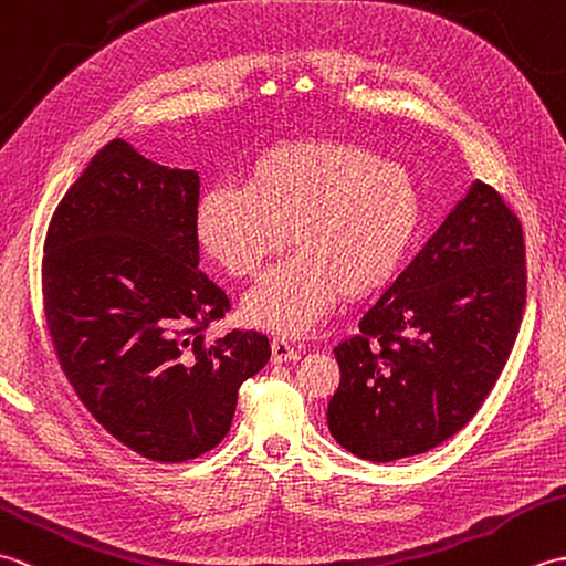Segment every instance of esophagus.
Returning <instances> with one entry per match:
<instances>
[{"mask_svg": "<svg viewBox=\"0 0 566 566\" xmlns=\"http://www.w3.org/2000/svg\"><path fill=\"white\" fill-rule=\"evenodd\" d=\"M298 359V350L292 347L286 340L274 338L272 340V363L280 365V363H296Z\"/></svg>", "mask_w": 566, "mask_h": 566, "instance_id": "esophagus-1", "label": "esophagus"}]
</instances>
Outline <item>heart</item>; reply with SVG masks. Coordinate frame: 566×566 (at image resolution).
Returning a JSON list of instances; mask_svg holds the SVG:
<instances>
[{
    "mask_svg": "<svg viewBox=\"0 0 566 566\" xmlns=\"http://www.w3.org/2000/svg\"><path fill=\"white\" fill-rule=\"evenodd\" d=\"M420 226V195L401 165L347 140L306 138L264 150L245 185L209 187L195 233L211 260L250 280L290 243L294 255L262 276L243 316L276 335H304L338 296L365 298L399 272Z\"/></svg>",
    "mask_w": 566,
    "mask_h": 566,
    "instance_id": "heart-1",
    "label": "heart"
}]
</instances>
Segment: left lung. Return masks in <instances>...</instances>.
I'll list each match as a JSON object with an SVG mask.
<instances>
[{"label":"left lung","mask_w":566,"mask_h":566,"mask_svg":"<svg viewBox=\"0 0 566 566\" xmlns=\"http://www.w3.org/2000/svg\"><path fill=\"white\" fill-rule=\"evenodd\" d=\"M523 226L474 182L413 262L335 347L328 428L369 462L423 454L462 430L513 350L525 308Z\"/></svg>","instance_id":"left-lung-1"}]
</instances>
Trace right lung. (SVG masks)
Segmentation results:
<instances>
[{"label":"right lung","instance_id":"right-lung-1","mask_svg":"<svg viewBox=\"0 0 566 566\" xmlns=\"http://www.w3.org/2000/svg\"><path fill=\"white\" fill-rule=\"evenodd\" d=\"M199 175L116 138L67 189L43 245L57 363L106 432L153 462L213 450L238 389L268 365V335L203 328L231 308L199 270Z\"/></svg>","mask_w":566,"mask_h":566}]
</instances>
